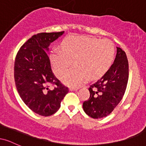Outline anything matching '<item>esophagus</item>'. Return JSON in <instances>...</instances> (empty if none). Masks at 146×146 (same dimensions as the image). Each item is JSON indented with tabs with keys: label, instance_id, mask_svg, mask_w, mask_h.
I'll return each mask as SVG.
<instances>
[{
	"label": "esophagus",
	"instance_id": "obj_1",
	"mask_svg": "<svg viewBox=\"0 0 146 146\" xmlns=\"http://www.w3.org/2000/svg\"><path fill=\"white\" fill-rule=\"evenodd\" d=\"M79 88H74V87H70L69 88V90H71V91H74V90H77Z\"/></svg>",
	"mask_w": 146,
	"mask_h": 146
}]
</instances>
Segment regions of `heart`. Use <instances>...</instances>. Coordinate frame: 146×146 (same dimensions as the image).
I'll return each mask as SVG.
<instances>
[{"mask_svg": "<svg viewBox=\"0 0 146 146\" xmlns=\"http://www.w3.org/2000/svg\"><path fill=\"white\" fill-rule=\"evenodd\" d=\"M115 45L108 39L70 36L62 43V50L54 48L50 56L56 74L62 77L73 61L75 67L62 78L68 85L78 86L89 78L102 77L110 67L115 56Z\"/></svg>", "mask_w": 146, "mask_h": 146, "instance_id": "b5f03b06", "label": "heart"}]
</instances>
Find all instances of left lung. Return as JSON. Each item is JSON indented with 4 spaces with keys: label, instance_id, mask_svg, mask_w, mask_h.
<instances>
[{
    "label": "left lung",
    "instance_id": "obj_1",
    "mask_svg": "<svg viewBox=\"0 0 146 146\" xmlns=\"http://www.w3.org/2000/svg\"><path fill=\"white\" fill-rule=\"evenodd\" d=\"M128 61L125 51L117 47V55L109 69L88 88L90 97L83 103L88 116L100 119L110 115L121 102L128 84Z\"/></svg>",
    "mask_w": 146,
    "mask_h": 146
}]
</instances>
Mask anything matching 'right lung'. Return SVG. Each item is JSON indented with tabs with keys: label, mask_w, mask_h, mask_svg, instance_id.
Returning <instances> with one entry per match:
<instances>
[{
	"label": "right lung",
	"mask_w": 146,
	"mask_h": 146,
	"mask_svg": "<svg viewBox=\"0 0 146 146\" xmlns=\"http://www.w3.org/2000/svg\"><path fill=\"white\" fill-rule=\"evenodd\" d=\"M63 33L33 35L21 46L15 59L14 80L18 93L30 109L42 116L56 113L68 92L53 74L46 52L50 44Z\"/></svg>",
	"instance_id": "1"
}]
</instances>
